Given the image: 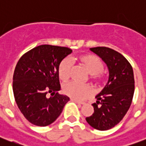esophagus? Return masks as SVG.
<instances>
[{"label":"esophagus","instance_id":"esophagus-1","mask_svg":"<svg viewBox=\"0 0 146 146\" xmlns=\"http://www.w3.org/2000/svg\"><path fill=\"white\" fill-rule=\"evenodd\" d=\"M71 101H72V102H76V103H77V104H85V102H80V101H77V100H76V99H73V98H71Z\"/></svg>","mask_w":146,"mask_h":146}]
</instances>
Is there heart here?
<instances>
[{
    "label": "heart",
    "mask_w": 146,
    "mask_h": 146,
    "mask_svg": "<svg viewBox=\"0 0 146 146\" xmlns=\"http://www.w3.org/2000/svg\"><path fill=\"white\" fill-rule=\"evenodd\" d=\"M79 64L90 74V80L92 81L96 88H102L106 82L107 76L103 72L104 63L99 57L94 54H82L76 57ZM70 60L65 58L60 62L58 66L57 73L60 80L63 82H67L70 76L71 72ZM64 93L71 98L76 100H82L92 95V89L88 85H79L70 82L64 86Z\"/></svg>",
    "instance_id": "b5f03b06"
}]
</instances>
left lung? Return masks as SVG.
<instances>
[{
    "label": "left lung",
    "instance_id": "1",
    "mask_svg": "<svg viewBox=\"0 0 146 146\" xmlns=\"http://www.w3.org/2000/svg\"><path fill=\"white\" fill-rule=\"evenodd\" d=\"M90 50L107 64L109 78L92 104L94 113L86 120L95 129L108 130L120 123L131 105L135 89L133 70L129 61L113 49L96 47Z\"/></svg>",
    "mask_w": 146,
    "mask_h": 146
}]
</instances>
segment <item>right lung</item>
<instances>
[{"label":"right lung","instance_id":"obj_1","mask_svg":"<svg viewBox=\"0 0 146 146\" xmlns=\"http://www.w3.org/2000/svg\"><path fill=\"white\" fill-rule=\"evenodd\" d=\"M71 53L72 50L66 47L42 44L19 60L13 73V91L17 106L31 123L50 125L70 101L69 97L58 93L60 85L57 70Z\"/></svg>","mask_w":146,"mask_h":146}]
</instances>
